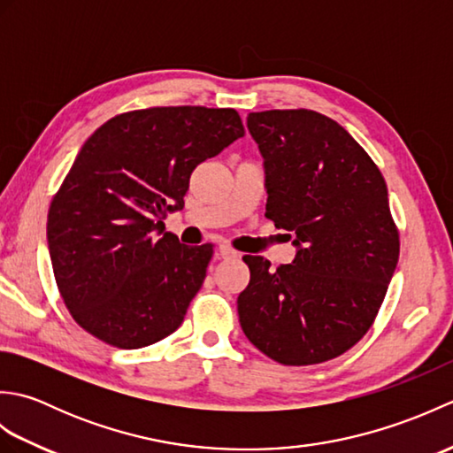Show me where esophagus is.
<instances>
[{"mask_svg":"<svg viewBox=\"0 0 453 453\" xmlns=\"http://www.w3.org/2000/svg\"><path fill=\"white\" fill-rule=\"evenodd\" d=\"M218 257L219 258H226V261H227V258H237L239 253L235 251V249L229 247V245H219L218 247Z\"/></svg>","mask_w":453,"mask_h":453,"instance_id":"obj_1","label":"esophagus"}]
</instances>
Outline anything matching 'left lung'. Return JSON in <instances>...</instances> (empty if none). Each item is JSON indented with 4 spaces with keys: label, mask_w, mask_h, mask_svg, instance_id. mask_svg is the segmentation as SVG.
I'll list each match as a JSON object with an SVG mask.
<instances>
[{
    "label": "left lung",
    "mask_w": 453,
    "mask_h": 453,
    "mask_svg": "<svg viewBox=\"0 0 453 453\" xmlns=\"http://www.w3.org/2000/svg\"><path fill=\"white\" fill-rule=\"evenodd\" d=\"M247 128L265 159L266 218L294 237L290 265L245 255L237 297L245 336L284 365L333 360L368 333L399 261L388 185L339 122L315 111H263Z\"/></svg>",
    "instance_id": "1"
}]
</instances>
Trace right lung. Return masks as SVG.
<instances>
[{"instance_id":"1","label":"right lung","mask_w":453,"mask_h":453,"mask_svg":"<svg viewBox=\"0 0 453 453\" xmlns=\"http://www.w3.org/2000/svg\"><path fill=\"white\" fill-rule=\"evenodd\" d=\"M234 109L151 107L117 114L83 143L48 210L62 300L95 339L142 349L177 331L206 278L211 245L163 232L190 173L242 138Z\"/></svg>"}]
</instances>
